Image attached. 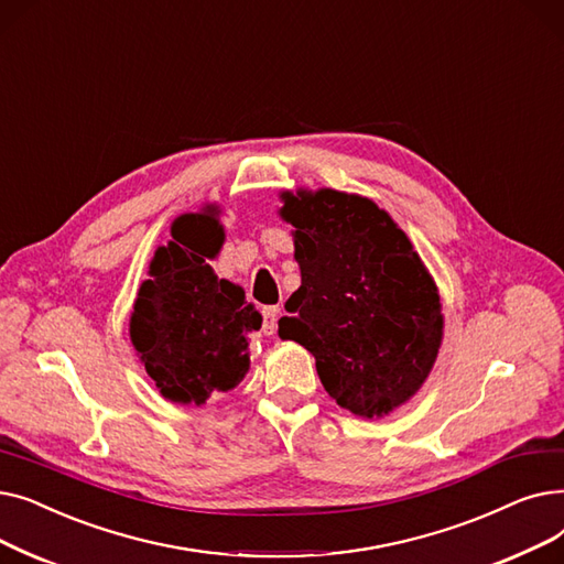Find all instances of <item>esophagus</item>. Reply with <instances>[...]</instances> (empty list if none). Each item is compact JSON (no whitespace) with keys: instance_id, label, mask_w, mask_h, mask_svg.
I'll return each instance as SVG.
<instances>
[{"instance_id":"obj_1","label":"esophagus","mask_w":564,"mask_h":564,"mask_svg":"<svg viewBox=\"0 0 564 564\" xmlns=\"http://www.w3.org/2000/svg\"><path fill=\"white\" fill-rule=\"evenodd\" d=\"M278 314H280L278 307H263L261 310V316H263L261 330H263V335H273L278 330Z\"/></svg>"}]
</instances>
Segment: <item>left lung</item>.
Listing matches in <instances>:
<instances>
[{"mask_svg": "<svg viewBox=\"0 0 564 564\" xmlns=\"http://www.w3.org/2000/svg\"><path fill=\"white\" fill-rule=\"evenodd\" d=\"M282 202L301 286L284 305L280 337L307 348L341 409L383 417L406 404L436 362V282L409 236L371 199L321 187L282 193Z\"/></svg>", "mask_w": 564, "mask_h": 564, "instance_id": "obj_1", "label": "left lung"}]
</instances>
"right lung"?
I'll list each match as a JSON object with an SVG mask.
<instances>
[{"label": "right lung", "mask_w": 564, "mask_h": 564, "mask_svg": "<svg viewBox=\"0 0 564 564\" xmlns=\"http://www.w3.org/2000/svg\"><path fill=\"white\" fill-rule=\"evenodd\" d=\"M223 240L216 206L178 216L132 305V346L174 404L202 406L210 394L236 388L250 369L248 337L261 328V314L246 303L243 289L206 263Z\"/></svg>", "instance_id": "obj_1"}]
</instances>
